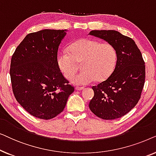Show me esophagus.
<instances>
[{"instance_id": "esophagus-1", "label": "esophagus", "mask_w": 156, "mask_h": 156, "mask_svg": "<svg viewBox=\"0 0 156 156\" xmlns=\"http://www.w3.org/2000/svg\"><path fill=\"white\" fill-rule=\"evenodd\" d=\"M75 89L76 91H81V90H82V89H84V87H76Z\"/></svg>"}]
</instances>
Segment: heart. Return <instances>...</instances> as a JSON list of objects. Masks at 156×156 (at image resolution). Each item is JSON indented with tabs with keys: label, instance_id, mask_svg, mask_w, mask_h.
<instances>
[{
	"label": "heart",
	"instance_id": "b5f03b06",
	"mask_svg": "<svg viewBox=\"0 0 156 156\" xmlns=\"http://www.w3.org/2000/svg\"><path fill=\"white\" fill-rule=\"evenodd\" d=\"M69 51L63 50L57 56V65L64 76L71 78L77 70L76 62L83 61V71L71 79L75 84L85 85L95 80H105L114 71L117 52L111 43L85 38L70 46Z\"/></svg>",
	"mask_w": 156,
	"mask_h": 156
}]
</instances>
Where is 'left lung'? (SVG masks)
Listing matches in <instances>:
<instances>
[{
	"label": "left lung",
	"mask_w": 156,
	"mask_h": 156,
	"mask_svg": "<svg viewBox=\"0 0 156 156\" xmlns=\"http://www.w3.org/2000/svg\"><path fill=\"white\" fill-rule=\"evenodd\" d=\"M89 35L106 40L114 47L117 61L107 80L92 87L94 96L90 110L105 120L119 119L129 113L139 101L146 77L141 52L136 42L116 30H91Z\"/></svg>",
	"instance_id": "1"
}]
</instances>
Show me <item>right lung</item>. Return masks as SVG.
<instances>
[{
	"mask_svg": "<svg viewBox=\"0 0 156 156\" xmlns=\"http://www.w3.org/2000/svg\"><path fill=\"white\" fill-rule=\"evenodd\" d=\"M66 30L29 33L17 47L10 62L12 92L32 116L53 119L65 108L74 91L57 65V52Z\"/></svg>",
	"mask_w": 156,
	"mask_h": 156,
	"instance_id": "add662e5",
	"label": "right lung"
}]
</instances>
